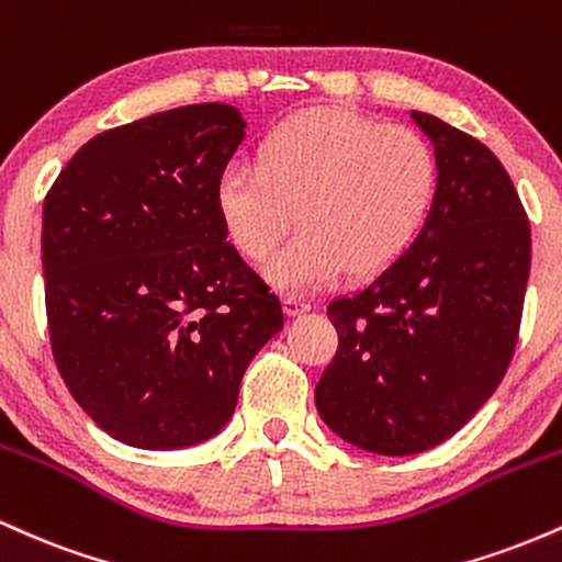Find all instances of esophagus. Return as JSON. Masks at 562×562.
I'll list each match as a JSON object with an SVG mask.
<instances>
[{
    "label": "esophagus",
    "mask_w": 562,
    "mask_h": 562,
    "mask_svg": "<svg viewBox=\"0 0 562 562\" xmlns=\"http://www.w3.org/2000/svg\"><path fill=\"white\" fill-rule=\"evenodd\" d=\"M282 303H285V314H288V317H299V314L308 312V308H312V301L301 299V295H285V299H282Z\"/></svg>",
    "instance_id": "1"
}]
</instances>
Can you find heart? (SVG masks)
I'll return each instance as SVG.
<instances>
[{
	"label": "heart",
	"instance_id": "1",
	"mask_svg": "<svg viewBox=\"0 0 562 562\" xmlns=\"http://www.w3.org/2000/svg\"><path fill=\"white\" fill-rule=\"evenodd\" d=\"M438 195V160L420 132L340 108H308L272 126L259 158H232L216 205L232 243L267 259L295 222L301 229L269 261L280 288L333 282L348 269L372 277L417 240Z\"/></svg>",
	"mask_w": 562,
	"mask_h": 562
}]
</instances>
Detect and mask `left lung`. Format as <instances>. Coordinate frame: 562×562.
<instances>
[{
  "label": "left lung",
  "instance_id": "1",
  "mask_svg": "<svg viewBox=\"0 0 562 562\" xmlns=\"http://www.w3.org/2000/svg\"><path fill=\"white\" fill-rule=\"evenodd\" d=\"M438 195L412 248L370 285L327 306L338 351L322 372L319 417L375 454L434 449L486 404L518 344L531 227L499 158L436 115Z\"/></svg>",
  "mask_w": 562,
  "mask_h": 562
}]
</instances>
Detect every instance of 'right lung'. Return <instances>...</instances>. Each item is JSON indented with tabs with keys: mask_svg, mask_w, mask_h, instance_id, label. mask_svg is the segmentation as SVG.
Instances as JSON below:
<instances>
[{
	"mask_svg": "<svg viewBox=\"0 0 562 562\" xmlns=\"http://www.w3.org/2000/svg\"><path fill=\"white\" fill-rule=\"evenodd\" d=\"M224 102L97 134L44 198L49 346L70 396L139 449L216 436L245 367L285 325L227 243L216 179L245 137Z\"/></svg>",
	"mask_w": 562,
	"mask_h": 562,
	"instance_id": "add662e5",
	"label": "right lung"
}]
</instances>
